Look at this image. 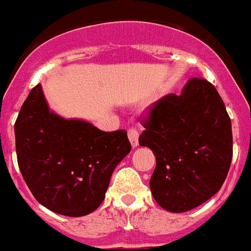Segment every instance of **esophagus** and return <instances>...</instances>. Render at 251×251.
I'll list each match as a JSON object with an SVG mask.
<instances>
[{"mask_svg":"<svg viewBox=\"0 0 251 251\" xmlns=\"http://www.w3.org/2000/svg\"><path fill=\"white\" fill-rule=\"evenodd\" d=\"M128 138H129L130 145H132L133 148H136L138 146V138H139V133L136 128H130L128 130Z\"/></svg>","mask_w":251,"mask_h":251,"instance_id":"obj_1","label":"esophagus"}]
</instances>
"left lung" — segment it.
<instances>
[{
  "instance_id": "8db88e82",
  "label": "left lung",
  "mask_w": 251,
  "mask_h": 251,
  "mask_svg": "<svg viewBox=\"0 0 251 251\" xmlns=\"http://www.w3.org/2000/svg\"><path fill=\"white\" fill-rule=\"evenodd\" d=\"M139 146L152 150L156 168L150 187L170 212H185L211 199L223 186L232 158L231 121L216 88L191 79L181 94L152 106Z\"/></svg>"
}]
</instances>
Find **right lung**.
Segmentation results:
<instances>
[{
	"instance_id": "obj_1",
	"label": "right lung",
	"mask_w": 251,
	"mask_h": 251,
	"mask_svg": "<svg viewBox=\"0 0 251 251\" xmlns=\"http://www.w3.org/2000/svg\"><path fill=\"white\" fill-rule=\"evenodd\" d=\"M17 162L31 194L50 211L85 216L103 202L113 171L130 152L126 130L103 132L50 109L41 84L15 123Z\"/></svg>"
}]
</instances>
